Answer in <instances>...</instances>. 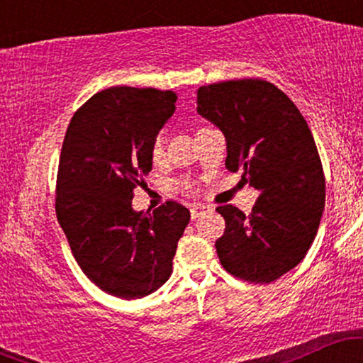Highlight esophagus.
<instances>
[{"label": "esophagus", "mask_w": 363, "mask_h": 363, "mask_svg": "<svg viewBox=\"0 0 363 363\" xmlns=\"http://www.w3.org/2000/svg\"><path fill=\"white\" fill-rule=\"evenodd\" d=\"M206 211H213V208L210 205H193L191 206V218L196 220L199 218L201 215H205Z\"/></svg>", "instance_id": "obj_1"}]
</instances>
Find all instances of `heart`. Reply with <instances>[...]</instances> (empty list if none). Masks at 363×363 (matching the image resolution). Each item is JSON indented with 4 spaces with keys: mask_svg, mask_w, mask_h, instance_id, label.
Here are the masks:
<instances>
[{
    "mask_svg": "<svg viewBox=\"0 0 363 363\" xmlns=\"http://www.w3.org/2000/svg\"><path fill=\"white\" fill-rule=\"evenodd\" d=\"M164 152H165V145H164V136L157 135L152 141V147H150V157H152L153 162H160L164 158ZM184 187H189L184 184Z\"/></svg>",
    "mask_w": 363,
    "mask_h": 363,
    "instance_id": "obj_1",
    "label": "heart"
}]
</instances>
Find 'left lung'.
<instances>
[{"label": "left lung", "instance_id": "obj_1", "mask_svg": "<svg viewBox=\"0 0 363 363\" xmlns=\"http://www.w3.org/2000/svg\"><path fill=\"white\" fill-rule=\"evenodd\" d=\"M196 109L222 129L225 167L259 191L247 216L234 205L216 208L225 218L220 262L240 280H278L306 257L323 216L326 181L314 136L297 106L259 78L199 86Z\"/></svg>", "mask_w": 363, "mask_h": 363}]
</instances>
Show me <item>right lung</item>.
<instances>
[{
  "instance_id": "obj_1",
  "label": "right lung",
  "mask_w": 363,
  "mask_h": 363,
  "mask_svg": "<svg viewBox=\"0 0 363 363\" xmlns=\"http://www.w3.org/2000/svg\"><path fill=\"white\" fill-rule=\"evenodd\" d=\"M176 101L172 90L111 86L74 112L62 141L57 222L89 280L126 301L169 280L191 218L177 201L152 213L131 206L133 191L152 170V141Z\"/></svg>"
}]
</instances>
